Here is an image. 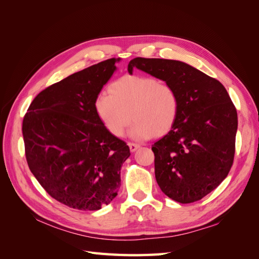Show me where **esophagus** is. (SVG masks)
Here are the masks:
<instances>
[{
	"label": "esophagus",
	"instance_id": "obj_1",
	"mask_svg": "<svg viewBox=\"0 0 259 259\" xmlns=\"http://www.w3.org/2000/svg\"><path fill=\"white\" fill-rule=\"evenodd\" d=\"M128 146H130V149H131V151H132V152L136 151L137 149L140 147L138 144H135V143H128Z\"/></svg>",
	"mask_w": 259,
	"mask_h": 259
}]
</instances>
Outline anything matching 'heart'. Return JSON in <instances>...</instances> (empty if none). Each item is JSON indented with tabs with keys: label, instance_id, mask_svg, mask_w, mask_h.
<instances>
[{
	"label": "heart",
	"instance_id": "heart-1",
	"mask_svg": "<svg viewBox=\"0 0 259 259\" xmlns=\"http://www.w3.org/2000/svg\"><path fill=\"white\" fill-rule=\"evenodd\" d=\"M95 110L112 135L120 137L135 120L130 135L148 139L162 135L175 123L179 111L176 90L155 77L126 74L114 81L110 91H101L95 99Z\"/></svg>",
	"mask_w": 259,
	"mask_h": 259
}]
</instances>
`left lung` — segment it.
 I'll return each mask as SVG.
<instances>
[{
    "label": "left lung",
    "instance_id": "obj_1",
    "mask_svg": "<svg viewBox=\"0 0 259 259\" xmlns=\"http://www.w3.org/2000/svg\"><path fill=\"white\" fill-rule=\"evenodd\" d=\"M134 68L170 84L179 99L173 126L152 146L156 183L171 200L199 201L232 166L237 109L221 82L185 62L136 57L128 64L131 74Z\"/></svg>",
    "mask_w": 259,
    "mask_h": 259
}]
</instances>
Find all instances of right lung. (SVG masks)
Here are the masks:
<instances>
[{
	"label": "right lung",
	"instance_id": "1",
	"mask_svg": "<svg viewBox=\"0 0 259 259\" xmlns=\"http://www.w3.org/2000/svg\"><path fill=\"white\" fill-rule=\"evenodd\" d=\"M120 59L110 58L69 75L37 94L22 121L31 173L52 198L71 208L97 210L121 186L131 155L95 110V99Z\"/></svg>",
	"mask_w": 259,
	"mask_h": 259
}]
</instances>
